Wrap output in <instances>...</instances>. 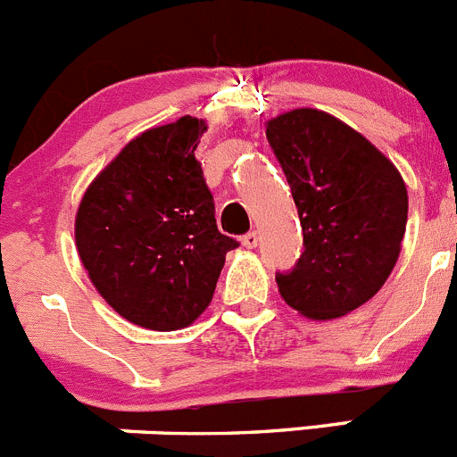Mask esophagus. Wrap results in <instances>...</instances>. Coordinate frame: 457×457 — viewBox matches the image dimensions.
I'll use <instances>...</instances> for the list:
<instances>
[{"label":"esophagus","mask_w":457,"mask_h":457,"mask_svg":"<svg viewBox=\"0 0 457 457\" xmlns=\"http://www.w3.org/2000/svg\"><path fill=\"white\" fill-rule=\"evenodd\" d=\"M258 242H260V236L255 231L246 233V236L242 237V245H245L246 249H255V246H258Z\"/></svg>","instance_id":"obj_1"}]
</instances>
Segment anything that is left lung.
Returning <instances> with one entry per match:
<instances>
[{
  "mask_svg": "<svg viewBox=\"0 0 457 457\" xmlns=\"http://www.w3.org/2000/svg\"><path fill=\"white\" fill-rule=\"evenodd\" d=\"M267 141L291 186L305 246L296 267L276 273L278 291L303 316L338 319L388 280L406 233V184L393 161L328 112L276 116Z\"/></svg>",
  "mask_w": 457,
  "mask_h": 457,
  "instance_id": "1",
  "label": "left lung"
}]
</instances>
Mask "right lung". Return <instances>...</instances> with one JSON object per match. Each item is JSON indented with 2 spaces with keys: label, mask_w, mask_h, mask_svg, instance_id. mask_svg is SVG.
Wrapping results in <instances>:
<instances>
[{
  "label": "right lung",
  "mask_w": 457,
  "mask_h": 457,
  "mask_svg": "<svg viewBox=\"0 0 457 457\" xmlns=\"http://www.w3.org/2000/svg\"><path fill=\"white\" fill-rule=\"evenodd\" d=\"M206 120L138 134L91 181L78 206L76 246L89 280L129 323L188 328L208 307L226 253L215 202L195 150Z\"/></svg>",
  "instance_id": "add662e5"
}]
</instances>
